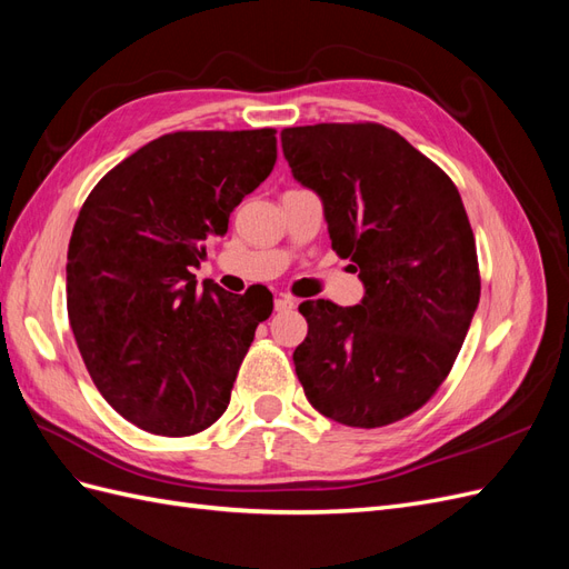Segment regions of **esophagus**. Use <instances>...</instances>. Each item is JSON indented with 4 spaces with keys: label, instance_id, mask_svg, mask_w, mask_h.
Masks as SVG:
<instances>
[{
    "label": "esophagus",
    "instance_id": "34e87169",
    "mask_svg": "<svg viewBox=\"0 0 569 569\" xmlns=\"http://www.w3.org/2000/svg\"><path fill=\"white\" fill-rule=\"evenodd\" d=\"M297 308V301L295 299H289V297H278L274 299V311H295Z\"/></svg>",
    "mask_w": 569,
    "mask_h": 569
}]
</instances>
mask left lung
Instances as JSON below:
<instances>
[{"label": "left lung", "mask_w": 569, "mask_h": 569, "mask_svg": "<svg viewBox=\"0 0 569 569\" xmlns=\"http://www.w3.org/2000/svg\"><path fill=\"white\" fill-rule=\"evenodd\" d=\"M280 140L291 173L322 199L332 249L366 284L358 306H299L308 322L295 351L299 382L335 422H399L449 377L479 303L458 187L380 123L284 128Z\"/></svg>", "instance_id": "obj_1"}]
</instances>
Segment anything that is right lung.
Wrapping results in <instances>:
<instances>
[{
  "instance_id": "right-lung-1",
  "label": "right lung",
  "mask_w": 569,
  "mask_h": 569,
  "mask_svg": "<svg viewBox=\"0 0 569 569\" xmlns=\"http://www.w3.org/2000/svg\"><path fill=\"white\" fill-rule=\"evenodd\" d=\"M274 159L272 128L168 132L82 203L68 242V320L101 396L144 432H203L230 403L272 295L201 289L189 268Z\"/></svg>"
}]
</instances>
